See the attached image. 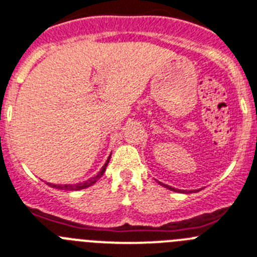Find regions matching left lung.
I'll return each mask as SVG.
<instances>
[{
	"label": "left lung",
	"instance_id": "left-lung-1",
	"mask_svg": "<svg viewBox=\"0 0 257 257\" xmlns=\"http://www.w3.org/2000/svg\"><path fill=\"white\" fill-rule=\"evenodd\" d=\"M161 184H162V183H161ZM162 185H165L166 188L171 189V191H175V192H184V191H182V189H179V191H178V189H175V188H171V187H169V185H166V184H162Z\"/></svg>",
	"mask_w": 257,
	"mask_h": 257
}]
</instances>
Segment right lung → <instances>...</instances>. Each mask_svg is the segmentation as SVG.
<instances>
[{
	"label": "right lung",
	"instance_id": "add662e5",
	"mask_svg": "<svg viewBox=\"0 0 257 257\" xmlns=\"http://www.w3.org/2000/svg\"><path fill=\"white\" fill-rule=\"evenodd\" d=\"M109 158H111V155H109ZM109 158L107 159V162L104 163V166L102 167V170L98 172V175L94 176V178L88 179V180H86V182L83 183H78V184H74V185H57V184H49L51 187H53V188H57V189H66V191H79V189H83V188H87V187H90V185H92L94 183L98 182V179L102 178V175L104 174L105 171V167H107V165H108L109 162Z\"/></svg>",
	"mask_w": 257,
	"mask_h": 257
}]
</instances>
